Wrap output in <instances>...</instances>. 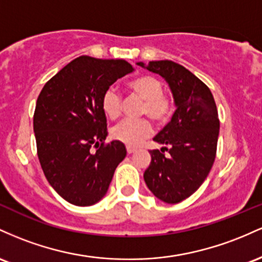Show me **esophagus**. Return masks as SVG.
Listing matches in <instances>:
<instances>
[{
  "instance_id": "obj_1",
  "label": "esophagus",
  "mask_w": 262,
  "mask_h": 262,
  "mask_svg": "<svg viewBox=\"0 0 262 262\" xmlns=\"http://www.w3.org/2000/svg\"><path fill=\"white\" fill-rule=\"evenodd\" d=\"M126 151H127L128 155H131L136 151V148H135V147H131V146H126Z\"/></svg>"
}]
</instances>
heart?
<instances>
[{"label": "heart", "mask_w": 262, "mask_h": 262, "mask_svg": "<svg viewBox=\"0 0 262 262\" xmlns=\"http://www.w3.org/2000/svg\"><path fill=\"white\" fill-rule=\"evenodd\" d=\"M130 95L142 100L140 116L149 117L157 125H163L172 116L174 101L163 93V84L154 75L142 74L126 83ZM101 108L108 120L119 119L122 114V96L114 89H108L101 98ZM152 132V123L148 119L125 120L113 128V137L127 146L142 143Z\"/></svg>", "instance_id": "heart-1"}]
</instances>
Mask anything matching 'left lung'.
Wrapping results in <instances>:
<instances>
[{"mask_svg": "<svg viewBox=\"0 0 262 262\" xmlns=\"http://www.w3.org/2000/svg\"><path fill=\"white\" fill-rule=\"evenodd\" d=\"M146 68L166 79L177 108L154 139L164 147L149 151L151 163L143 178L158 199L176 204L192 195L213 167L220 127L218 108L209 88L184 67L157 60Z\"/></svg>", "mask_w": 262, "mask_h": 262, "instance_id": "left-lung-1", "label": "left lung"}]
</instances>
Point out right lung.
<instances>
[{"mask_svg":"<svg viewBox=\"0 0 262 262\" xmlns=\"http://www.w3.org/2000/svg\"><path fill=\"white\" fill-rule=\"evenodd\" d=\"M132 70L122 59L81 55L49 79L38 96L33 115L38 160L49 184L72 204L98 203L126 157L120 141L105 143L101 98Z\"/></svg>","mask_w":262,"mask_h":262,"instance_id":"obj_1","label":"right lung"}]
</instances>
